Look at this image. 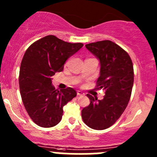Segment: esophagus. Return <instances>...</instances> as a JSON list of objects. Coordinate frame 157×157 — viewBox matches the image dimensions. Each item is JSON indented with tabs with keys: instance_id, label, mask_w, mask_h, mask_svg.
Returning a JSON list of instances; mask_svg holds the SVG:
<instances>
[{
	"instance_id": "1",
	"label": "esophagus",
	"mask_w": 157,
	"mask_h": 157,
	"mask_svg": "<svg viewBox=\"0 0 157 157\" xmlns=\"http://www.w3.org/2000/svg\"><path fill=\"white\" fill-rule=\"evenodd\" d=\"M77 96H83V95H84V93L82 91H80V90H77Z\"/></svg>"
}]
</instances>
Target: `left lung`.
Returning <instances> with one entry per match:
<instances>
[{"mask_svg":"<svg viewBox=\"0 0 157 157\" xmlns=\"http://www.w3.org/2000/svg\"><path fill=\"white\" fill-rule=\"evenodd\" d=\"M86 48L100 61L96 89H102L105 95L102 100L86 95L90 104L81 116L88 127L104 130L115 124L127 107L134 84L133 63L128 52L110 40L92 42Z\"/></svg>","mask_w":157,"mask_h":157,"instance_id":"left-lung-1","label":"left lung"}]
</instances>
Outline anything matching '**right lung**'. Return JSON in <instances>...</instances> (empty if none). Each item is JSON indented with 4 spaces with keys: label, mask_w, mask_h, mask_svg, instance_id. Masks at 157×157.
I'll return each mask as SVG.
<instances>
[{
    "label": "right lung",
    "mask_w": 157,
    "mask_h": 157,
    "mask_svg": "<svg viewBox=\"0 0 157 157\" xmlns=\"http://www.w3.org/2000/svg\"><path fill=\"white\" fill-rule=\"evenodd\" d=\"M83 46L49 35L33 42L20 64L19 84L22 101L30 118L42 128L61 121L63 107L77 96L71 87L59 90L52 85V77L61 72L67 58Z\"/></svg>",
    "instance_id": "obj_1"
}]
</instances>
